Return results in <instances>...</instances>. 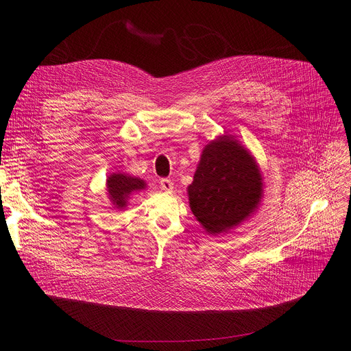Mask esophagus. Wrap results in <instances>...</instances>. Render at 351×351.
Returning <instances> with one entry per match:
<instances>
[{"instance_id": "obj_1", "label": "esophagus", "mask_w": 351, "mask_h": 351, "mask_svg": "<svg viewBox=\"0 0 351 351\" xmlns=\"http://www.w3.org/2000/svg\"><path fill=\"white\" fill-rule=\"evenodd\" d=\"M160 189L165 192L173 191V182L171 179H160Z\"/></svg>"}]
</instances>
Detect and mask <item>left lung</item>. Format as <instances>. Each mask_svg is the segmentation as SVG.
Listing matches in <instances>:
<instances>
[{
	"instance_id": "8db88e82",
	"label": "left lung",
	"mask_w": 351,
	"mask_h": 351,
	"mask_svg": "<svg viewBox=\"0 0 351 351\" xmlns=\"http://www.w3.org/2000/svg\"><path fill=\"white\" fill-rule=\"evenodd\" d=\"M189 206L208 234L228 233L259 209L263 176L252 152L232 135H220L202 151Z\"/></svg>"
}]
</instances>
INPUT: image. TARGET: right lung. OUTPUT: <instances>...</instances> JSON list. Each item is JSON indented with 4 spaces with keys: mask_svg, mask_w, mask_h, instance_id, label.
Wrapping results in <instances>:
<instances>
[{
    "mask_svg": "<svg viewBox=\"0 0 351 351\" xmlns=\"http://www.w3.org/2000/svg\"><path fill=\"white\" fill-rule=\"evenodd\" d=\"M146 189V182L128 173L114 172L106 179V195L114 208L122 210L128 206V200L134 193Z\"/></svg>",
    "mask_w": 351,
    "mask_h": 351,
    "instance_id": "right-lung-1",
    "label": "right lung"
}]
</instances>
